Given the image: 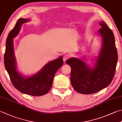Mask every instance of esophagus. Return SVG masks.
Instances as JSON below:
<instances>
[{"instance_id": "34e87169", "label": "esophagus", "mask_w": 122, "mask_h": 122, "mask_svg": "<svg viewBox=\"0 0 122 122\" xmlns=\"http://www.w3.org/2000/svg\"><path fill=\"white\" fill-rule=\"evenodd\" d=\"M70 55L67 54H65V55H64V56H63V60L64 61H66L67 59L70 57Z\"/></svg>"}]
</instances>
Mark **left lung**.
Returning a JSON list of instances; mask_svg holds the SVG:
<instances>
[{
	"label": "left lung",
	"mask_w": 122,
	"mask_h": 122,
	"mask_svg": "<svg viewBox=\"0 0 122 122\" xmlns=\"http://www.w3.org/2000/svg\"><path fill=\"white\" fill-rule=\"evenodd\" d=\"M99 24L98 33L102 36V45L93 67L74 57L66 63L71 66V82L77 92L89 95L106 88L113 79L117 63V51L112 31L104 21Z\"/></svg>",
	"instance_id": "1"
}]
</instances>
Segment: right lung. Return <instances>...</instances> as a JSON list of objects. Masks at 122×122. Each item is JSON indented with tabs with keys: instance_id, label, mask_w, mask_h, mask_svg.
Here are the masks:
<instances>
[{
	"instance_id": "add662e5",
	"label": "right lung",
	"mask_w": 122,
	"mask_h": 122,
	"mask_svg": "<svg viewBox=\"0 0 122 122\" xmlns=\"http://www.w3.org/2000/svg\"><path fill=\"white\" fill-rule=\"evenodd\" d=\"M30 20V19L20 18L9 33L6 42L4 64L12 84L16 89L27 95L40 96L46 94L51 89L55 74L63 65V57L61 56L48 62L38 72L31 76H25L17 70L13 39L19 33L22 25Z\"/></svg>"
}]
</instances>
